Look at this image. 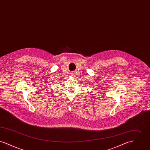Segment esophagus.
<instances>
[{
	"mask_svg": "<svg viewBox=\"0 0 150 150\" xmlns=\"http://www.w3.org/2000/svg\"><path fill=\"white\" fill-rule=\"evenodd\" d=\"M74 75H75V73H74V72H72L71 73V76H74Z\"/></svg>",
	"mask_w": 150,
	"mask_h": 150,
	"instance_id": "1",
	"label": "esophagus"
}]
</instances>
